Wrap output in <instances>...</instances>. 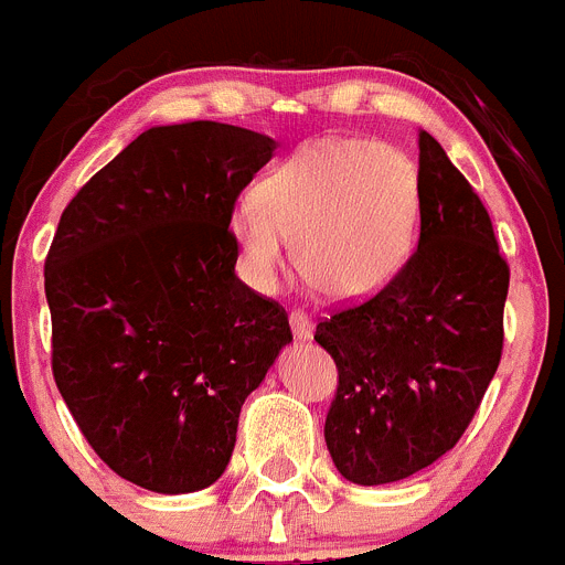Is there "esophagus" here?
Wrapping results in <instances>:
<instances>
[{
    "instance_id": "1",
    "label": "esophagus",
    "mask_w": 565,
    "mask_h": 565,
    "mask_svg": "<svg viewBox=\"0 0 565 565\" xmlns=\"http://www.w3.org/2000/svg\"><path fill=\"white\" fill-rule=\"evenodd\" d=\"M289 327H292V334L295 340H312V320H309L307 312H301V309H295L292 315H289Z\"/></svg>"
}]
</instances>
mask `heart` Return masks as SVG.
Here are the masks:
<instances>
[{
	"label": "heart",
	"mask_w": 565,
	"mask_h": 565,
	"mask_svg": "<svg viewBox=\"0 0 565 565\" xmlns=\"http://www.w3.org/2000/svg\"><path fill=\"white\" fill-rule=\"evenodd\" d=\"M419 222V174L374 140H320L295 151L231 213L247 278L270 289L287 264L332 301L380 292L408 262Z\"/></svg>",
	"instance_id": "1"
}]
</instances>
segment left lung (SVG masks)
Wrapping results in <instances>:
<instances>
[{
	"label": "left lung",
	"instance_id": "obj_1",
	"mask_svg": "<svg viewBox=\"0 0 565 565\" xmlns=\"http://www.w3.org/2000/svg\"><path fill=\"white\" fill-rule=\"evenodd\" d=\"M507 289L490 213L419 131L414 256L374 298L315 329L338 365L323 436L345 481H403L461 439L501 360Z\"/></svg>",
	"mask_w": 565,
	"mask_h": 565
}]
</instances>
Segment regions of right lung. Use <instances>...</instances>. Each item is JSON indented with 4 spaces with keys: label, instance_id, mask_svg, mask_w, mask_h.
Returning <instances> with one entry per match:
<instances>
[{
    "label": "right lung",
    "instance_id": "obj_1",
    "mask_svg": "<svg viewBox=\"0 0 565 565\" xmlns=\"http://www.w3.org/2000/svg\"><path fill=\"white\" fill-rule=\"evenodd\" d=\"M276 140L216 120L151 126L73 196L44 264L53 377L120 479L211 487L287 312L236 276L231 213Z\"/></svg>",
    "mask_w": 565,
    "mask_h": 565
}]
</instances>
